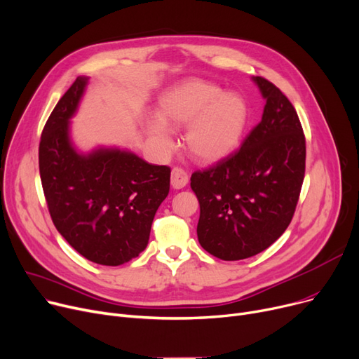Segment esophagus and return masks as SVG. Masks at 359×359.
<instances>
[{
  "mask_svg": "<svg viewBox=\"0 0 359 359\" xmlns=\"http://www.w3.org/2000/svg\"><path fill=\"white\" fill-rule=\"evenodd\" d=\"M188 184V175L181 168H174L171 172V185L174 189H181Z\"/></svg>",
  "mask_w": 359,
  "mask_h": 359,
  "instance_id": "1",
  "label": "esophagus"
}]
</instances>
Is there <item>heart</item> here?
Here are the masks:
<instances>
[{
    "label": "heart",
    "mask_w": 359,
    "mask_h": 359,
    "mask_svg": "<svg viewBox=\"0 0 359 359\" xmlns=\"http://www.w3.org/2000/svg\"><path fill=\"white\" fill-rule=\"evenodd\" d=\"M146 121V133L161 154L172 151L174 140L165 129H185L184 149L203 163L224 159L236 149L248 121V109L238 95H223L212 83L189 79L168 91L156 111Z\"/></svg>",
    "instance_id": "heart-1"
}]
</instances>
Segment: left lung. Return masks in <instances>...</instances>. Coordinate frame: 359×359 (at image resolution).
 <instances>
[{
  "instance_id": "obj_1",
  "label": "left lung",
  "mask_w": 359,
  "mask_h": 359,
  "mask_svg": "<svg viewBox=\"0 0 359 359\" xmlns=\"http://www.w3.org/2000/svg\"><path fill=\"white\" fill-rule=\"evenodd\" d=\"M265 100L262 118L241 149L191 175L200 203V245L223 261L250 258L276 242L296 210L306 170L299 116L273 83L252 76Z\"/></svg>"
}]
</instances>
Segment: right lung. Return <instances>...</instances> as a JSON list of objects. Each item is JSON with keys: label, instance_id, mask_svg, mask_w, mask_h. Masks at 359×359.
<instances>
[{"label": "right lung", "instance_id": "1", "mask_svg": "<svg viewBox=\"0 0 359 359\" xmlns=\"http://www.w3.org/2000/svg\"><path fill=\"white\" fill-rule=\"evenodd\" d=\"M88 79H75L45 124L40 180L59 233L88 261L117 266L147 246L156 210L170 193L171 170L120 147L76 149L71 118Z\"/></svg>", "mask_w": 359, "mask_h": 359}]
</instances>
